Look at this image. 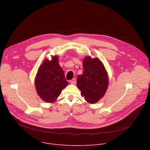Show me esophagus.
Wrapping results in <instances>:
<instances>
[{
	"label": "esophagus",
	"mask_w": 150,
	"mask_h": 150,
	"mask_svg": "<svg viewBox=\"0 0 150 150\" xmlns=\"http://www.w3.org/2000/svg\"><path fill=\"white\" fill-rule=\"evenodd\" d=\"M76 81L75 78H73V79H72V80L70 81V83L71 84H76Z\"/></svg>",
	"instance_id": "esophagus-1"
}]
</instances>
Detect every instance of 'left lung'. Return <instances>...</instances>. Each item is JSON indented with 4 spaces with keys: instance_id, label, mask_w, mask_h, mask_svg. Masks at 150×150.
Instances as JSON below:
<instances>
[{
    "instance_id": "left-lung-1",
    "label": "left lung",
    "mask_w": 150,
    "mask_h": 150,
    "mask_svg": "<svg viewBox=\"0 0 150 150\" xmlns=\"http://www.w3.org/2000/svg\"><path fill=\"white\" fill-rule=\"evenodd\" d=\"M83 72L77 78V88L89 103L94 104L103 98L109 85L107 71L98 58L89 56L83 61Z\"/></svg>"
}]
</instances>
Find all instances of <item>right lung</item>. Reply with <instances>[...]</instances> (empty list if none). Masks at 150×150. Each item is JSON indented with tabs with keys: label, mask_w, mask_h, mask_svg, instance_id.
<instances>
[{
	"label": "right lung",
	"mask_w": 150,
	"mask_h": 150,
	"mask_svg": "<svg viewBox=\"0 0 150 150\" xmlns=\"http://www.w3.org/2000/svg\"><path fill=\"white\" fill-rule=\"evenodd\" d=\"M57 55L52 59H45L39 66L35 78V85L38 95L47 103H53L68 84L64 73L59 64Z\"/></svg>",
	"instance_id": "right-lung-1"
}]
</instances>
